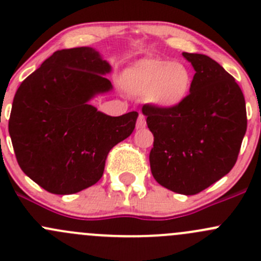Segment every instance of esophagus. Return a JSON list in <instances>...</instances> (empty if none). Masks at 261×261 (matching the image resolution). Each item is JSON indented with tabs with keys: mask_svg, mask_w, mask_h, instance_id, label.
Returning <instances> with one entry per match:
<instances>
[{
	"mask_svg": "<svg viewBox=\"0 0 261 261\" xmlns=\"http://www.w3.org/2000/svg\"><path fill=\"white\" fill-rule=\"evenodd\" d=\"M146 126V120H145V116L144 115H139L138 117V122H136V128L140 130V128H144Z\"/></svg>",
	"mask_w": 261,
	"mask_h": 261,
	"instance_id": "esophagus-1",
	"label": "esophagus"
}]
</instances>
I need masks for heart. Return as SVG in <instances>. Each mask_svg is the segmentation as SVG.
<instances>
[{"mask_svg": "<svg viewBox=\"0 0 261 261\" xmlns=\"http://www.w3.org/2000/svg\"><path fill=\"white\" fill-rule=\"evenodd\" d=\"M122 81L128 93L162 109H175L188 97L193 75L184 63L141 59L125 70Z\"/></svg>", "mask_w": 261, "mask_h": 261, "instance_id": "obj_1", "label": "heart"}]
</instances>
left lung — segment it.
I'll list each match as a JSON object with an SVG mask.
<instances>
[{"instance_id":"8db88e82","label":"left lung","mask_w":261,"mask_h":261,"mask_svg":"<svg viewBox=\"0 0 261 261\" xmlns=\"http://www.w3.org/2000/svg\"><path fill=\"white\" fill-rule=\"evenodd\" d=\"M193 65V84L175 109L144 105L154 135L150 169L160 186L192 196L225 177L238 160L246 133L241 88L217 62L183 53Z\"/></svg>"}]
</instances>
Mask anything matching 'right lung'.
Returning <instances> with one entry per match:
<instances>
[{
  "label": "right lung",
  "instance_id": "right-lung-1",
  "mask_svg": "<svg viewBox=\"0 0 261 261\" xmlns=\"http://www.w3.org/2000/svg\"><path fill=\"white\" fill-rule=\"evenodd\" d=\"M111 65L93 48L63 49L18 87L9 120L22 172L45 191L73 194L101 179L110 150L135 128L136 111L112 117L89 101L112 89Z\"/></svg>",
  "mask_w": 261,
  "mask_h": 261
}]
</instances>
